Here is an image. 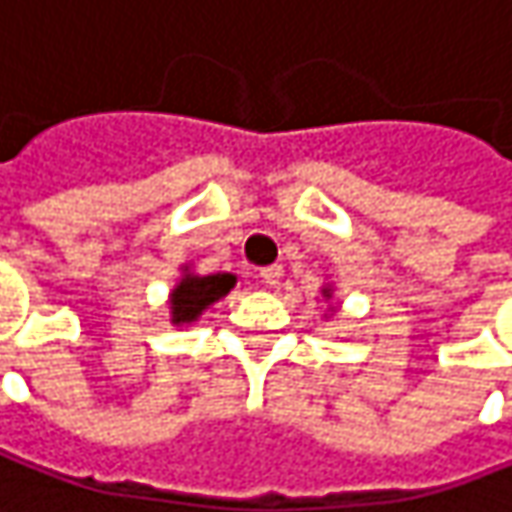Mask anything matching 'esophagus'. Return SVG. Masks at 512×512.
<instances>
[{"mask_svg":"<svg viewBox=\"0 0 512 512\" xmlns=\"http://www.w3.org/2000/svg\"><path fill=\"white\" fill-rule=\"evenodd\" d=\"M259 276H262V282H265L268 288H276L279 279H282V265H268V268L259 271Z\"/></svg>","mask_w":512,"mask_h":512,"instance_id":"1","label":"esophagus"}]
</instances>
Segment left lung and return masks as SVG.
<instances>
[{
  "label": "left lung",
  "instance_id": "left-lung-1",
  "mask_svg": "<svg viewBox=\"0 0 512 512\" xmlns=\"http://www.w3.org/2000/svg\"><path fill=\"white\" fill-rule=\"evenodd\" d=\"M326 297H329V291H326Z\"/></svg>",
  "mask_w": 512,
  "mask_h": 512
}]
</instances>
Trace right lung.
I'll use <instances>...</instances> for the list:
<instances>
[{
    "label": "right lung",
    "instance_id": "obj_1",
    "mask_svg": "<svg viewBox=\"0 0 512 512\" xmlns=\"http://www.w3.org/2000/svg\"><path fill=\"white\" fill-rule=\"evenodd\" d=\"M236 285L233 274H209V276H183L180 285L171 294V311H174V323H192L198 320L209 303L221 300L230 288Z\"/></svg>",
    "mask_w": 512,
    "mask_h": 512
}]
</instances>
